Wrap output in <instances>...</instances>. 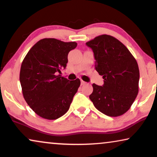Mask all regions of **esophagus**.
I'll use <instances>...</instances> for the list:
<instances>
[{
  "mask_svg": "<svg viewBox=\"0 0 157 157\" xmlns=\"http://www.w3.org/2000/svg\"><path fill=\"white\" fill-rule=\"evenodd\" d=\"M81 85H83V84H85L86 82H85V81H83L81 80Z\"/></svg>",
  "mask_w": 157,
  "mask_h": 157,
  "instance_id": "obj_1",
  "label": "esophagus"
}]
</instances>
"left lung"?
<instances>
[{"instance_id":"obj_1","label":"left lung","mask_w":157,"mask_h":157,"mask_svg":"<svg viewBox=\"0 0 157 157\" xmlns=\"http://www.w3.org/2000/svg\"><path fill=\"white\" fill-rule=\"evenodd\" d=\"M94 52L95 68L104 84L93 83L89 98L109 117H119L130 109L139 92L138 63L128 48L117 38L101 35L86 43Z\"/></svg>"}]
</instances>
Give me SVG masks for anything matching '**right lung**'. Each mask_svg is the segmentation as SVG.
<instances>
[{"mask_svg":"<svg viewBox=\"0 0 157 157\" xmlns=\"http://www.w3.org/2000/svg\"><path fill=\"white\" fill-rule=\"evenodd\" d=\"M76 46V42L44 38L23 59L20 71L23 97L44 119L54 120L65 114L80 86L79 78L69 81L60 75L66 67L68 53Z\"/></svg>","mask_w":157,"mask_h":157,"instance_id":"obj_1","label":"right lung"}]
</instances>
